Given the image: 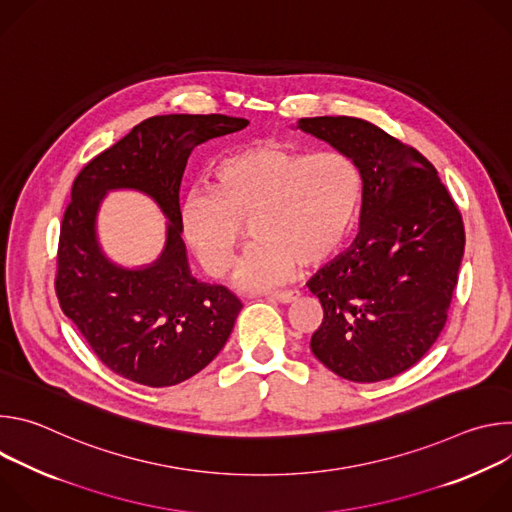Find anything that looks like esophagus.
Wrapping results in <instances>:
<instances>
[{
	"instance_id": "obj_1",
	"label": "esophagus",
	"mask_w": 512,
	"mask_h": 512,
	"mask_svg": "<svg viewBox=\"0 0 512 512\" xmlns=\"http://www.w3.org/2000/svg\"><path fill=\"white\" fill-rule=\"evenodd\" d=\"M300 298V291L289 289V291H275V294H269V300H275L279 304H291Z\"/></svg>"
}]
</instances>
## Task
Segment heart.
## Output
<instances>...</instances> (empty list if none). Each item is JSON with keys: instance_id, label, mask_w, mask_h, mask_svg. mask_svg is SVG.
<instances>
[{"instance_id": "obj_1", "label": "heart", "mask_w": 512, "mask_h": 512, "mask_svg": "<svg viewBox=\"0 0 512 512\" xmlns=\"http://www.w3.org/2000/svg\"><path fill=\"white\" fill-rule=\"evenodd\" d=\"M362 200L356 164L340 152H300L255 143L225 156L212 186L192 188L180 204V231L204 271L225 277L251 221L235 283L271 289L302 267H318L346 241Z\"/></svg>"}]
</instances>
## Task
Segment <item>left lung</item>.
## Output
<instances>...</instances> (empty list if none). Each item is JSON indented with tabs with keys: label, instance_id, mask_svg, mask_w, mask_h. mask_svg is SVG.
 <instances>
[{
	"label": "left lung",
	"instance_id": "obj_1",
	"mask_svg": "<svg viewBox=\"0 0 512 512\" xmlns=\"http://www.w3.org/2000/svg\"><path fill=\"white\" fill-rule=\"evenodd\" d=\"M298 127L346 154L362 178L352 247L308 281L324 308L310 348L342 379H391L446 326L464 257L462 214L435 168L377 125L306 117Z\"/></svg>",
	"mask_w": 512,
	"mask_h": 512
}]
</instances>
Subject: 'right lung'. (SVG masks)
I'll list each match as a JSON object with an SVG mask.
<instances>
[{
  "mask_svg": "<svg viewBox=\"0 0 512 512\" xmlns=\"http://www.w3.org/2000/svg\"><path fill=\"white\" fill-rule=\"evenodd\" d=\"M227 115H158L135 125L75 178L64 210L56 296L107 369L145 387H172L223 350L243 308L223 285L190 273L180 231V182L196 145L241 131ZM137 189L169 218L167 245L150 266L113 264L96 239V212L109 189Z\"/></svg>",
  "mask_w": 512,
  "mask_h": 512,
  "instance_id": "add662e5",
  "label": "right lung"
}]
</instances>
